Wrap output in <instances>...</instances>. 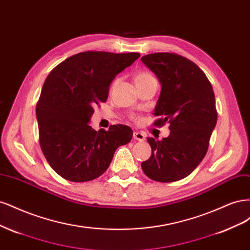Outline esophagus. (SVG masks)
<instances>
[{
    "mask_svg": "<svg viewBox=\"0 0 250 250\" xmlns=\"http://www.w3.org/2000/svg\"><path fill=\"white\" fill-rule=\"evenodd\" d=\"M133 139L139 141V142H143V141H145V135H144V133H142V132L134 131L133 132Z\"/></svg>",
    "mask_w": 250,
    "mask_h": 250,
    "instance_id": "esophagus-1",
    "label": "esophagus"
}]
</instances>
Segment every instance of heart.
Listing matches in <instances>:
<instances>
[{"mask_svg":"<svg viewBox=\"0 0 250 250\" xmlns=\"http://www.w3.org/2000/svg\"><path fill=\"white\" fill-rule=\"evenodd\" d=\"M151 78H154V77L150 73L143 72V73H140L138 76L135 77V81H144V80H148Z\"/></svg>","mask_w":250,"mask_h":250,"instance_id":"b5f03b06","label":"heart"}]
</instances>
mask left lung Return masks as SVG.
Listing matches in <instances>:
<instances>
[{
    "label": "left lung",
    "instance_id": "8db88e82",
    "mask_svg": "<svg viewBox=\"0 0 250 250\" xmlns=\"http://www.w3.org/2000/svg\"><path fill=\"white\" fill-rule=\"evenodd\" d=\"M142 62L160 80L162 90L153 123H170V135L158 141L148 138L152 149L142 163L146 175L160 183H172L191 174L206 156L217 123L213 87L200 67L175 53H153Z\"/></svg>",
    "mask_w": 250,
    "mask_h": 250
}]
</instances>
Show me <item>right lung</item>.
<instances>
[{
  "instance_id": "add662e5",
  "label": "right lung",
  "mask_w": 250,
  "mask_h": 250,
  "mask_svg": "<svg viewBox=\"0 0 250 250\" xmlns=\"http://www.w3.org/2000/svg\"><path fill=\"white\" fill-rule=\"evenodd\" d=\"M140 53L86 51L66 58L49 74L36 104L40 145L62 178L84 183L107 170L115 151L132 139L129 126L96 131L88 122L94 107L106 102L112 80Z\"/></svg>"
}]
</instances>
